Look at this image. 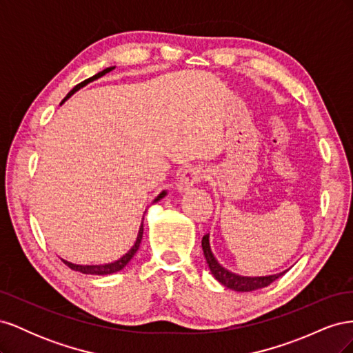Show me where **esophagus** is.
I'll return each instance as SVG.
<instances>
[{
    "mask_svg": "<svg viewBox=\"0 0 353 353\" xmlns=\"http://www.w3.org/2000/svg\"><path fill=\"white\" fill-rule=\"evenodd\" d=\"M205 178H206V172L201 166L199 165L188 166L187 169H184V172L181 174L178 179V190L181 193H184V191L190 190L194 184L200 183V181H203Z\"/></svg>",
    "mask_w": 353,
    "mask_h": 353,
    "instance_id": "1",
    "label": "esophagus"
}]
</instances>
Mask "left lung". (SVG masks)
Segmentation results:
<instances>
[{
	"mask_svg": "<svg viewBox=\"0 0 353 353\" xmlns=\"http://www.w3.org/2000/svg\"><path fill=\"white\" fill-rule=\"evenodd\" d=\"M201 248H203V253H205L206 262L209 265V268H210L213 276H215V279L221 284L231 288V290H236V292L258 290V288L270 285L276 279H280L281 275L285 274V272H281V274L268 275V276H241V275H237V274H232L228 270L223 268V266H221L218 263V261L215 259V256L212 254L210 245H209V234H206V236H203V239H201Z\"/></svg>",
	"mask_w": 353,
	"mask_h": 353,
	"instance_id": "left-lung-1",
	"label": "left lung"
}]
</instances>
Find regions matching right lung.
Returning a JSON list of instances; mask_svg holds the SVG:
<instances>
[{"instance_id": "right-lung-1", "label": "right lung", "mask_w": 353, "mask_h": 353, "mask_svg": "<svg viewBox=\"0 0 353 353\" xmlns=\"http://www.w3.org/2000/svg\"><path fill=\"white\" fill-rule=\"evenodd\" d=\"M113 68H108V69H104L103 72H99L97 74H94V77H91V78H88V79H85V81H82L81 83H78L77 87H74L66 97H65V100H63L61 103H65L70 95L73 94V92H77L79 88H82V87H85V85H87L88 82H91V81H94V79H97V78H100V77H103V74H105L108 72H110ZM166 193L163 191L162 194H159L157 196V199L154 200V201H157V200H160L162 199L163 196H165ZM143 231H144V228H143V223H141V228H140V231H138V237H137V241H135V244L132 245V249L128 252L123 258H121L119 261H116V262H113V263H105V265H74V263H70V262H68V261H63L65 262V265H68L70 270H73V271H78V272H82V274H92V275H108V274H113V272H117V271H121V270H123L125 266L128 265V262H130L132 258H134V254L137 253V250H138V248H140V243H141V239H143Z\"/></svg>"}]
</instances>
